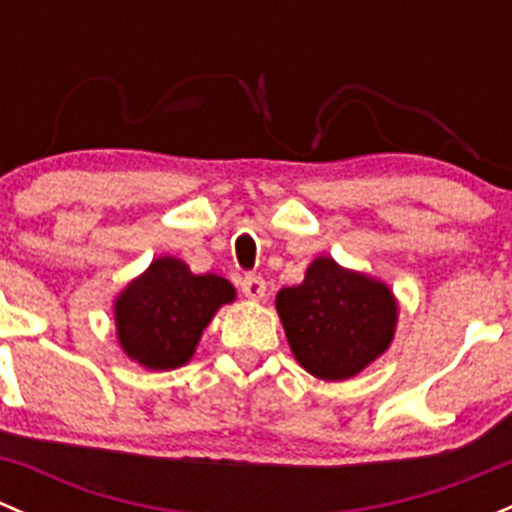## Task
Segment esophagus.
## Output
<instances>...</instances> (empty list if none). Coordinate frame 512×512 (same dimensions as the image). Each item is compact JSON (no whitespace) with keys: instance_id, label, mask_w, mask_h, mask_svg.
Segmentation results:
<instances>
[{"instance_id":"34e87169","label":"esophagus","mask_w":512,"mask_h":512,"mask_svg":"<svg viewBox=\"0 0 512 512\" xmlns=\"http://www.w3.org/2000/svg\"><path fill=\"white\" fill-rule=\"evenodd\" d=\"M240 287H242V294H245L247 299H252V302H260V299H265V294H267L265 280H262V277H257V275L242 277Z\"/></svg>"}]
</instances>
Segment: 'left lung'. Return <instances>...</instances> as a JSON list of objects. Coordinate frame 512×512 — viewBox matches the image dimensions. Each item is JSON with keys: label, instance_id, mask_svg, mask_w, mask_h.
Wrapping results in <instances>:
<instances>
[{"label": "left lung", "instance_id": "obj_1", "mask_svg": "<svg viewBox=\"0 0 512 512\" xmlns=\"http://www.w3.org/2000/svg\"><path fill=\"white\" fill-rule=\"evenodd\" d=\"M294 359L324 381H347L391 347L399 324L394 289L366 272L317 257L275 297Z\"/></svg>", "mask_w": 512, "mask_h": 512}]
</instances>
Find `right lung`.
Returning <instances> with one entry per match:
<instances>
[{
  "label": "right lung",
  "instance_id": "right-lung-1",
  "mask_svg": "<svg viewBox=\"0 0 512 512\" xmlns=\"http://www.w3.org/2000/svg\"><path fill=\"white\" fill-rule=\"evenodd\" d=\"M235 297L225 277L195 275L178 257H156L113 299L118 347L143 369H178L193 359L218 309Z\"/></svg>",
  "mask_w": 512,
  "mask_h": 512
}]
</instances>
